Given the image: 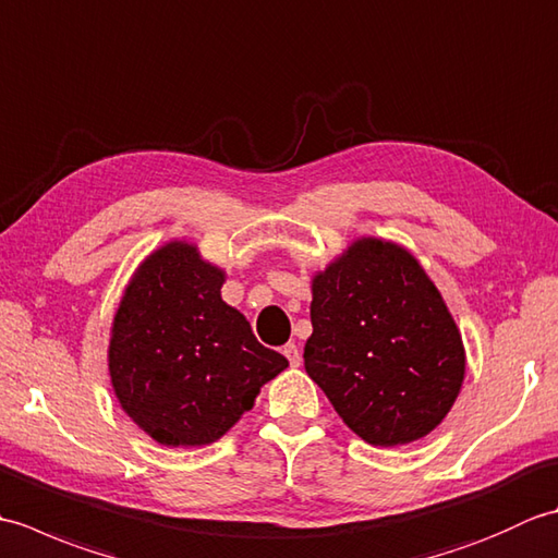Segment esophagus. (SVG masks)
<instances>
[{"label": "esophagus", "mask_w": 558, "mask_h": 558, "mask_svg": "<svg viewBox=\"0 0 558 558\" xmlns=\"http://www.w3.org/2000/svg\"><path fill=\"white\" fill-rule=\"evenodd\" d=\"M282 354H286L290 366H300L302 364V352L300 348L294 345V342H288V345H282Z\"/></svg>", "instance_id": "1"}]
</instances>
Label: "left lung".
<instances>
[{
    "instance_id": "left-lung-1",
    "label": "left lung",
    "mask_w": 558,
    "mask_h": 558,
    "mask_svg": "<svg viewBox=\"0 0 558 558\" xmlns=\"http://www.w3.org/2000/svg\"><path fill=\"white\" fill-rule=\"evenodd\" d=\"M304 369L372 446L426 436L453 408L465 350L441 294L412 254L354 242L314 278Z\"/></svg>"
}]
</instances>
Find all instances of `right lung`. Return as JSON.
<instances>
[{"label":"right lung","mask_w":558,"mask_h":558,"mask_svg":"<svg viewBox=\"0 0 558 558\" xmlns=\"http://www.w3.org/2000/svg\"><path fill=\"white\" fill-rule=\"evenodd\" d=\"M222 270L172 242L144 260L122 298L110 376L122 410L162 446H206L252 410L288 366L222 302Z\"/></svg>","instance_id":"obj_1"}]
</instances>
